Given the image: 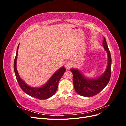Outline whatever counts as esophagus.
Listing matches in <instances>:
<instances>
[{
	"instance_id": "1",
	"label": "esophagus",
	"mask_w": 126,
	"mask_h": 126,
	"mask_svg": "<svg viewBox=\"0 0 126 126\" xmlns=\"http://www.w3.org/2000/svg\"><path fill=\"white\" fill-rule=\"evenodd\" d=\"M64 67H65L66 69L69 70V69H70V68L72 67L71 63H70V62H66L65 63H64Z\"/></svg>"
}]
</instances>
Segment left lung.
<instances>
[{"label":"left lung","mask_w":126,"mask_h":126,"mask_svg":"<svg viewBox=\"0 0 126 126\" xmlns=\"http://www.w3.org/2000/svg\"><path fill=\"white\" fill-rule=\"evenodd\" d=\"M102 45L108 54V65L105 72L100 77L96 79H87L78 70L70 69L73 75L75 89L80 96L86 97L94 96L104 89L109 81L111 74V57L105 37Z\"/></svg>","instance_id":"8db88e82"}]
</instances>
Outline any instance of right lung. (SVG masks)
I'll use <instances>...</instances> for the list:
<instances>
[{
  "instance_id": "add662e5",
  "label": "right lung",
  "mask_w": 126,
  "mask_h": 126,
  "mask_svg": "<svg viewBox=\"0 0 126 126\" xmlns=\"http://www.w3.org/2000/svg\"><path fill=\"white\" fill-rule=\"evenodd\" d=\"M19 46L17 50L16 57L15 58L14 62V69L16 79L21 89L25 93L32 97L38 99L40 100L47 99L54 96L56 92L58 86L59 80L62 78V76L66 71V69L63 66L60 68L59 70L56 71L55 73L52 76L48 81L43 87L39 88L31 87L25 83V82L20 78L16 68L17 58L18 55Z\"/></svg>"
}]
</instances>
